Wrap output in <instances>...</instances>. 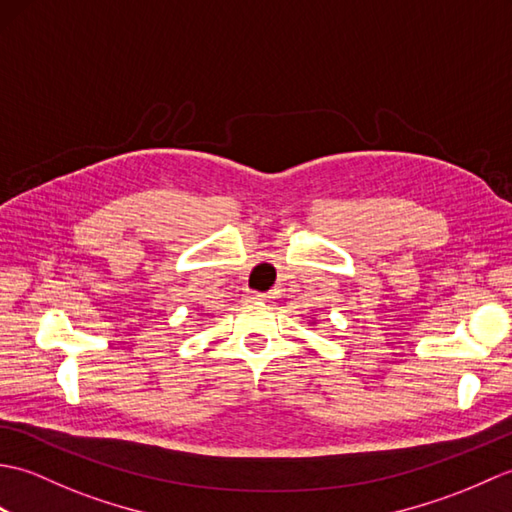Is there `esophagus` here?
<instances>
[{"mask_svg":"<svg viewBox=\"0 0 512 512\" xmlns=\"http://www.w3.org/2000/svg\"><path fill=\"white\" fill-rule=\"evenodd\" d=\"M248 299L250 301H266L268 295H264V292H248Z\"/></svg>","mask_w":512,"mask_h":512,"instance_id":"obj_1","label":"esophagus"}]
</instances>
